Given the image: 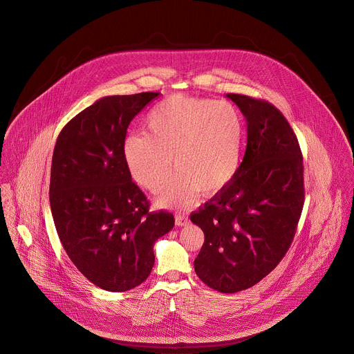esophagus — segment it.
<instances>
[{
    "label": "esophagus",
    "mask_w": 354,
    "mask_h": 354,
    "mask_svg": "<svg viewBox=\"0 0 354 354\" xmlns=\"http://www.w3.org/2000/svg\"><path fill=\"white\" fill-rule=\"evenodd\" d=\"M188 224H189V220H188L187 216H184V214H177L176 216V225L177 227H185Z\"/></svg>",
    "instance_id": "1"
}]
</instances>
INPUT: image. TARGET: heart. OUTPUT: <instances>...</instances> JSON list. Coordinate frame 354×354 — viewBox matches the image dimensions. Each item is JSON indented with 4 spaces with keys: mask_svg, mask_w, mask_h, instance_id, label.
Returning a JSON list of instances; mask_svg holds the SVG:
<instances>
[{
    "mask_svg": "<svg viewBox=\"0 0 354 354\" xmlns=\"http://www.w3.org/2000/svg\"><path fill=\"white\" fill-rule=\"evenodd\" d=\"M145 126L147 133L124 138L122 156L131 178L152 194L165 187L174 162L178 173L160 195L162 206L188 207L198 191L216 194L234 178L243 123L232 104L171 96L149 111Z\"/></svg>",
    "mask_w": 354,
    "mask_h": 354,
    "instance_id": "b5f03b06",
    "label": "heart"
}]
</instances>
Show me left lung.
Segmentation results:
<instances>
[{
    "label": "left lung",
    "instance_id": "1",
    "mask_svg": "<svg viewBox=\"0 0 354 354\" xmlns=\"http://www.w3.org/2000/svg\"><path fill=\"white\" fill-rule=\"evenodd\" d=\"M245 118L247 147L234 178L191 221L205 243L194 266L216 291L252 287L283 259L304 207L302 153L290 123L270 103L228 93Z\"/></svg>",
    "mask_w": 354,
    "mask_h": 354
}]
</instances>
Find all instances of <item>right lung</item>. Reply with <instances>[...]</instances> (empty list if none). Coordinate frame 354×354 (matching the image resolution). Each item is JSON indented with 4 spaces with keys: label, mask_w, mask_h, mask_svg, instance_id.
<instances>
[{
    "label": "right lung",
    "mask_w": 354,
    "mask_h": 354,
    "mask_svg": "<svg viewBox=\"0 0 354 354\" xmlns=\"http://www.w3.org/2000/svg\"><path fill=\"white\" fill-rule=\"evenodd\" d=\"M158 95L102 97L55 145L49 201L57 235L77 269L106 291L140 286L152 270L155 241L174 227L171 213H149L122 156L131 119Z\"/></svg>",
    "instance_id": "right-lung-1"
}]
</instances>
